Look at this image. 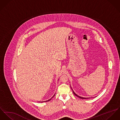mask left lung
I'll use <instances>...</instances> for the list:
<instances>
[{
  "instance_id": "8db88e82",
  "label": "left lung",
  "mask_w": 120,
  "mask_h": 120,
  "mask_svg": "<svg viewBox=\"0 0 120 120\" xmlns=\"http://www.w3.org/2000/svg\"><path fill=\"white\" fill-rule=\"evenodd\" d=\"M72 91H73V93H74V94L75 95V96H76L77 97H78V98H81V99H86V98H83V97H80V96H78V95H77L76 94H75V93L73 91V90H72Z\"/></svg>"
}]
</instances>
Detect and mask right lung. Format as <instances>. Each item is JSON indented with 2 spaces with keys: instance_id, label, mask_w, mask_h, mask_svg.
<instances>
[{
  "instance_id": "right-lung-1",
  "label": "right lung",
  "mask_w": 120,
  "mask_h": 120,
  "mask_svg": "<svg viewBox=\"0 0 120 120\" xmlns=\"http://www.w3.org/2000/svg\"><path fill=\"white\" fill-rule=\"evenodd\" d=\"M55 94H54V95L53 96V97H52L51 98H50V99H49V100H47V101H45V102H48V101H49L50 100H51V99H52V98L54 96H55Z\"/></svg>"
}]
</instances>
